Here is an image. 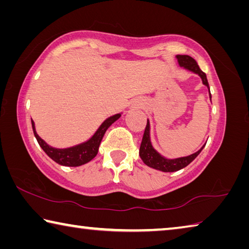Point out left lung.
I'll list each match as a JSON object with an SVG mask.
<instances>
[{
	"label": "left lung",
	"instance_id": "8db88e82",
	"mask_svg": "<svg viewBox=\"0 0 249 249\" xmlns=\"http://www.w3.org/2000/svg\"><path fill=\"white\" fill-rule=\"evenodd\" d=\"M176 57H178L180 66H184L186 70L192 71L195 74L199 75L202 79L203 85H206L207 87L209 88V84H208L206 74L200 70V67L198 66L197 62L194 60L192 56L178 55ZM209 92H210V88H209ZM210 99H211V93H210ZM149 132H150V126H149V121H147V125H146V128H144L142 143H140L139 156H140V158H142V160L143 161L144 164L150 166V168L156 169V170H160L163 172H175V171L183 169V168H185V166H187L189 163H191V162L201 152L203 147H205L203 146L200 150H198L197 152L193 153V155H191V156L178 158V159L168 160L162 156H160L159 153H158L155 149L152 148Z\"/></svg>",
	"mask_w": 249,
	"mask_h": 249
}]
</instances>
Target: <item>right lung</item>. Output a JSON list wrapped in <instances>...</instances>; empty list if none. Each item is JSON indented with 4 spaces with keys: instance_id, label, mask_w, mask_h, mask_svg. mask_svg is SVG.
Instances as JSON below:
<instances>
[{
    "instance_id": "obj_1",
    "label": "right lung",
    "mask_w": 249,
    "mask_h": 249,
    "mask_svg": "<svg viewBox=\"0 0 249 249\" xmlns=\"http://www.w3.org/2000/svg\"><path fill=\"white\" fill-rule=\"evenodd\" d=\"M120 116L121 114H115L109 117V119H107L103 122L100 127H99L96 134H94L88 142L67 149H56L50 147L49 144L44 142L43 140L38 136V134L36 133L35 123L33 120H31V125H33L34 134L36 138H37V142L40 144V147L43 149V151L46 152L53 161H55L56 163L65 166H79L81 164H85L87 163V162L91 161L93 158L97 156L99 146H100V142L103 136H105L107 129L109 128L116 120H119Z\"/></svg>"
}]
</instances>
